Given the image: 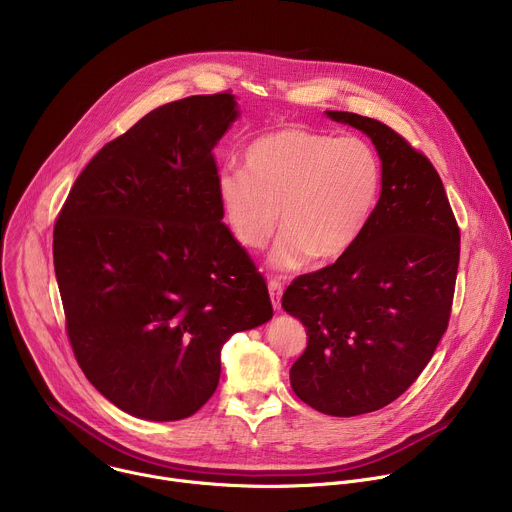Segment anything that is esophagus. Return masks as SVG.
<instances>
[{
	"label": "esophagus",
	"mask_w": 512,
	"mask_h": 512,
	"mask_svg": "<svg viewBox=\"0 0 512 512\" xmlns=\"http://www.w3.org/2000/svg\"><path fill=\"white\" fill-rule=\"evenodd\" d=\"M267 287H269V296H271L273 308L279 310V308H281V294H283V283H281V279H279V277H271L269 283H267Z\"/></svg>",
	"instance_id": "1"
}]
</instances>
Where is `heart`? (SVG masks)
Wrapping results in <instances>:
<instances>
[{
	"instance_id": "heart-1",
	"label": "heart",
	"mask_w": 512,
	"mask_h": 512,
	"mask_svg": "<svg viewBox=\"0 0 512 512\" xmlns=\"http://www.w3.org/2000/svg\"><path fill=\"white\" fill-rule=\"evenodd\" d=\"M245 168L216 176V198L235 239L271 251L277 269H298L312 255L334 261L367 229L379 202L381 160L356 135L336 137L300 125L269 131L245 152Z\"/></svg>"
}]
</instances>
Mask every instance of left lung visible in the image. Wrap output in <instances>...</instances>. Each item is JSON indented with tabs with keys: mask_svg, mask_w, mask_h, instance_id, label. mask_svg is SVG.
Wrapping results in <instances>:
<instances>
[{
	"mask_svg": "<svg viewBox=\"0 0 512 512\" xmlns=\"http://www.w3.org/2000/svg\"><path fill=\"white\" fill-rule=\"evenodd\" d=\"M334 121L367 133L383 162V190L354 247L289 283L287 314L308 332L291 389L320 413H371L425 369L452 314L460 227L440 174L389 125L346 111Z\"/></svg>",
	"mask_w": 512,
	"mask_h": 512,
	"instance_id": "obj_1",
	"label": "left lung"
}]
</instances>
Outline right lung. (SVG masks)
<instances>
[{"label":"right lung","instance_id":"1","mask_svg":"<svg viewBox=\"0 0 512 512\" xmlns=\"http://www.w3.org/2000/svg\"><path fill=\"white\" fill-rule=\"evenodd\" d=\"M237 115L227 91L154 109L103 145L58 212L52 255L72 352L129 415H194L218 387L223 344L273 316L216 198L212 150Z\"/></svg>","mask_w":512,"mask_h":512}]
</instances>
